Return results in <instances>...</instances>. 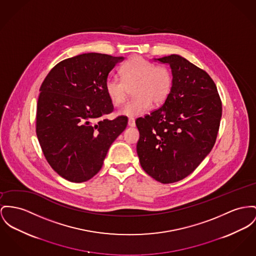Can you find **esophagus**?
<instances>
[{"label": "esophagus", "mask_w": 256, "mask_h": 256, "mask_svg": "<svg viewBox=\"0 0 256 256\" xmlns=\"http://www.w3.org/2000/svg\"><path fill=\"white\" fill-rule=\"evenodd\" d=\"M128 125H129L130 127H135V126H136L135 120H134V118H130L128 120Z\"/></svg>", "instance_id": "esophagus-1"}]
</instances>
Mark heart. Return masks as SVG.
Listing matches in <instances>:
<instances>
[{"instance_id": "b5f03b06", "label": "heart", "mask_w": 256, "mask_h": 256, "mask_svg": "<svg viewBox=\"0 0 256 256\" xmlns=\"http://www.w3.org/2000/svg\"><path fill=\"white\" fill-rule=\"evenodd\" d=\"M121 80L110 78L104 90L112 102L118 106L126 102L130 89L135 98L120 112L121 116L135 118L146 114L152 104L160 106L167 100L172 86L169 68L156 66L144 58L135 56L125 62L120 70Z\"/></svg>"}]
</instances>
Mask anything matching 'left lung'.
Returning <instances> with one entry per match:
<instances>
[{
  "label": "left lung",
  "mask_w": 256,
  "mask_h": 256,
  "mask_svg": "<svg viewBox=\"0 0 256 256\" xmlns=\"http://www.w3.org/2000/svg\"><path fill=\"white\" fill-rule=\"evenodd\" d=\"M157 60L170 65L172 86L161 108L136 120V152L148 174L161 184H172L189 176L210 152L222 104L204 70L176 54Z\"/></svg>",
  "instance_id": "obj_1"
}]
</instances>
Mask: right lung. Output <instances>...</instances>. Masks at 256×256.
Instances as JSON below:
<instances>
[{
	"mask_svg": "<svg viewBox=\"0 0 256 256\" xmlns=\"http://www.w3.org/2000/svg\"><path fill=\"white\" fill-rule=\"evenodd\" d=\"M122 60L80 54L55 65L40 86L36 136L52 169L68 182H87L101 170L110 146L127 126V116L104 118L114 112L104 82Z\"/></svg>",
	"mask_w": 256,
	"mask_h": 256,
	"instance_id": "right-lung-1",
	"label": "right lung"
}]
</instances>
